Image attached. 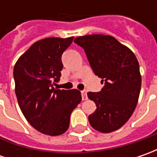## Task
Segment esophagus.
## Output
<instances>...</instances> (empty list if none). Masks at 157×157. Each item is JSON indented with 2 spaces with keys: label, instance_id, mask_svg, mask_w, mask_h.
<instances>
[{
  "label": "esophagus",
  "instance_id": "1",
  "mask_svg": "<svg viewBox=\"0 0 157 157\" xmlns=\"http://www.w3.org/2000/svg\"><path fill=\"white\" fill-rule=\"evenodd\" d=\"M81 95H82V100H87V94H86V91H81Z\"/></svg>",
  "mask_w": 157,
  "mask_h": 157
}]
</instances>
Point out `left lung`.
Here are the masks:
<instances>
[{"instance_id":"1","label":"left lung","mask_w":157,"mask_h":157,"mask_svg":"<svg viewBox=\"0 0 157 157\" xmlns=\"http://www.w3.org/2000/svg\"><path fill=\"white\" fill-rule=\"evenodd\" d=\"M74 43L85 50L94 74L104 82L100 92L87 93L97 106L89 123L102 133L119 129L133 114L139 99L142 76L137 58L111 36H83Z\"/></svg>"}]
</instances>
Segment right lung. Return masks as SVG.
<instances>
[{"label": "right lung", "mask_w": 157, "mask_h": 157, "mask_svg": "<svg viewBox=\"0 0 157 157\" xmlns=\"http://www.w3.org/2000/svg\"><path fill=\"white\" fill-rule=\"evenodd\" d=\"M68 38L48 37L36 42L18 58L14 67L15 94L28 122L48 136L68 129L71 113L81 101L78 90H60L63 52L72 43Z\"/></svg>", "instance_id": "right-lung-1"}]
</instances>
